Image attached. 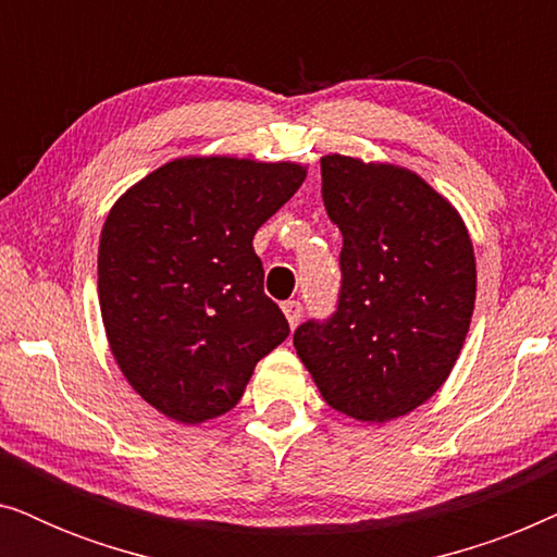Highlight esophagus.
Here are the masks:
<instances>
[{"label": "esophagus", "instance_id": "obj_1", "mask_svg": "<svg viewBox=\"0 0 557 557\" xmlns=\"http://www.w3.org/2000/svg\"><path fill=\"white\" fill-rule=\"evenodd\" d=\"M281 309H284V314L288 319V326H292V330H296V326H299V322H301V314H304L301 304L299 301H286Z\"/></svg>", "mask_w": 557, "mask_h": 557}]
</instances>
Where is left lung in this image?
<instances>
[{
	"label": "left lung",
	"mask_w": 557,
	"mask_h": 557,
	"mask_svg": "<svg viewBox=\"0 0 557 557\" xmlns=\"http://www.w3.org/2000/svg\"><path fill=\"white\" fill-rule=\"evenodd\" d=\"M322 197L342 231L339 307L294 347L326 406L387 423L433 398L467 342L476 258L459 210L421 174L322 157Z\"/></svg>",
	"instance_id": "left-lung-1"
}]
</instances>
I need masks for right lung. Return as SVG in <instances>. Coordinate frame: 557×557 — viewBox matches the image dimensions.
<instances>
[{
  "label": "right lung",
  "mask_w": 557,
  "mask_h": 557,
  "mask_svg": "<svg viewBox=\"0 0 557 557\" xmlns=\"http://www.w3.org/2000/svg\"><path fill=\"white\" fill-rule=\"evenodd\" d=\"M304 180L299 162L195 154L113 202L98 246L106 339L162 416L197 425L233 410L258 360L288 337L253 235Z\"/></svg>",
  "instance_id": "obj_1"
}]
</instances>
